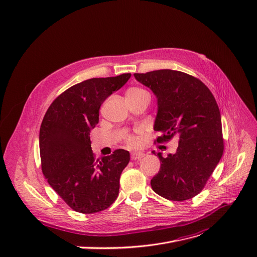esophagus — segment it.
Here are the masks:
<instances>
[{
    "label": "esophagus",
    "instance_id": "1",
    "mask_svg": "<svg viewBox=\"0 0 257 257\" xmlns=\"http://www.w3.org/2000/svg\"><path fill=\"white\" fill-rule=\"evenodd\" d=\"M144 156H145V154L142 153V152H132V153H131V159H132V160L142 159Z\"/></svg>",
    "mask_w": 257,
    "mask_h": 257
}]
</instances>
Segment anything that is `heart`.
Instances as JSON below:
<instances>
[{"instance_id":"obj_1","label":"heart","mask_w":257,"mask_h":257,"mask_svg":"<svg viewBox=\"0 0 257 257\" xmlns=\"http://www.w3.org/2000/svg\"><path fill=\"white\" fill-rule=\"evenodd\" d=\"M144 92H147L145 89L140 88V87H130L126 91V98H132L139 96V94H142ZM125 142L128 146H134L137 144V140L133 136H126L125 137Z\"/></svg>"}]
</instances>
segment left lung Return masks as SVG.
I'll list each match as a JSON object with an SVG mask.
<instances>
[{"label":"left lung","instance_id":"1","mask_svg":"<svg viewBox=\"0 0 257 257\" xmlns=\"http://www.w3.org/2000/svg\"><path fill=\"white\" fill-rule=\"evenodd\" d=\"M134 77L157 97L154 130L160 137L154 143L179 137L176 153L166 158L157 153L161 166L151 180L153 191L172 201L192 199L203 190L223 155L217 101L201 80L183 72L158 70Z\"/></svg>","mask_w":257,"mask_h":257}]
</instances>
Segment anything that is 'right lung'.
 <instances>
[{
    "instance_id": "right-lung-1",
    "label": "right lung",
    "mask_w": 257,
    "mask_h": 257,
    "mask_svg": "<svg viewBox=\"0 0 257 257\" xmlns=\"http://www.w3.org/2000/svg\"><path fill=\"white\" fill-rule=\"evenodd\" d=\"M131 74L91 78L67 88L52 102L39 130L42 171L48 183L73 210L99 212L118 195L119 177L130 154L117 149L96 159L89 132L99 123V110Z\"/></svg>"
}]
</instances>
